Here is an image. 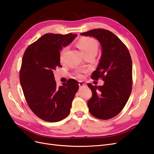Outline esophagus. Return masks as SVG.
Masks as SVG:
<instances>
[{
  "label": "esophagus",
  "instance_id": "obj_1",
  "mask_svg": "<svg viewBox=\"0 0 154 154\" xmlns=\"http://www.w3.org/2000/svg\"><path fill=\"white\" fill-rule=\"evenodd\" d=\"M78 84H79V86H80V87H83V86L86 85L85 83L84 82H79Z\"/></svg>",
  "mask_w": 154,
  "mask_h": 154
}]
</instances>
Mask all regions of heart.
Instances as JSON below:
<instances>
[{
  "instance_id": "b5f03b06",
  "label": "heart",
  "mask_w": 154,
  "mask_h": 154,
  "mask_svg": "<svg viewBox=\"0 0 154 154\" xmlns=\"http://www.w3.org/2000/svg\"><path fill=\"white\" fill-rule=\"evenodd\" d=\"M77 45L78 48L81 50L84 56L87 55H96L99 48V44L97 42L90 37H82L78 41ZM67 48H63L60 54V62H63L65 58V54L67 51ZM79 78H82V75L80 74H78Z\"/></svg>"
}]
</instances>
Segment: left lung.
Instances as JSON below:
<instances>
[{"label": "left lung", "instance_id": "left-lung-1", "mask_svg": "<svg viewBox=\"0 0 154 154\" xmlns=\"http://www.w3.org/2000/svg\"><path fill=\"white\" fill-rule=\"evenodd\" d=\"M94 37L101 47V56L91 78L104 81L102 86L88 83L92 92L87 105L90 113L100 119H109L124 108L132 91V62L128 49L118 37L108 30L95 29L82 32Z\"/></svg>", "mask_w": 154, "mask_h": 154}]
</instances>
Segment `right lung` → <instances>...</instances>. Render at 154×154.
Wrapping results in <instances>:
<instances>
[{
  "label": "right lung",
  "mask_w": 154,
  "mask_h": 154,
  "mask_svg": "<svg viewBox=\"0 0 154 154\" xmlns=\"http://www.w3.org/2000/svg\"><path fill=\"white\" fill-rule=\"evenodd\" d=\"M76 34H45L30 45L23 56L20 82L31 110L42 120L57 122L69 114L77 92V81L70 79L57 87L53 71L62 67L60 54Z\"/></svg>",
  "instance_id": "right-lung-1"
}]
</instances>
